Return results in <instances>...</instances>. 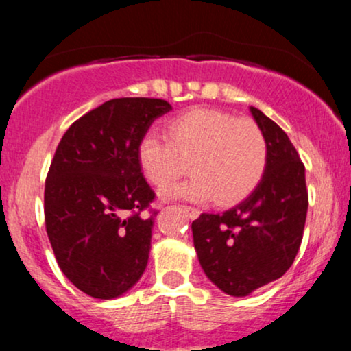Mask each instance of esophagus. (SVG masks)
Returning a JSON list of instances; mask_svg holds the SVG:
<instances>
[{"instance_id": "34e87169", "label": "esophagus", "mask_w": 351, "mask_h": 351, "mask_svg": "<svg viewBox=\"0 0 351 351\" xmlns=\"http://www.w3.org/2000/svg\"><path fill=\"white\" fill-rule=\"evenodd\" d=\"M183 211L191 217V219H196L199 216V209L198 208H193V206H183Z\"/></svg>"}]
</instances>
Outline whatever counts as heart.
<instances>
[{"label": "heart", "instance_id": "1", "mask_svg": "<svg viewBox=\"0 0 351 351\" xmlns=\"http://www.w3.org/2000/svg\"><path fill=\"white\" fill-rule=\"evenodd\" d=\"M267 140L259 125L211 108H193L167 125V138L153 132L138 143V162L152 184L165 188L184 171L193 176L165 189L167 198L216 199L234 204L247 198L267 167Z\"/></svg>", "mask_w": 351, "mask_h": 351}]
</instances>
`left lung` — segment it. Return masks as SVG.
<instances>
[{"mask_svg": "<svg viewBox=\"0 0 351 351\" xmlns=\"http://www.w3.org/2000/svg\"><path fill=\"white\" fill-rule=\"evenodd\" d=\"M251 114L267 140V167L249 198L223 215L193 221V243L204 274L228 295L244 297L289 271L304 236L308 208L305 167L287 134L259 108Z\"/></svg>", "mask_w": 351, "mask_h": 351, "instance_id": "1", "label": "left lung"}]
</instances>
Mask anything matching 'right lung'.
I'll use <instances>...</instances> for the list:
<instances>
[{
    "instance_id": "obj_1",
    "label": "right lung",
    "mask_w": 351,
    "mask_h": 351,
    "mask_svg": "<svg viewBox=\"0 0 351 351\" xmlns=\"http://www.w3.org/2000/svg\"><path fill=\"white\" fill-rule=\"evenodd\" d=\"M171 110L163 99H112L67 128L56 148L44 219L60 271L79 291L114 299L138 282L148 263L156 213L138 143Z\"/></svg>"
}]
</instances>
